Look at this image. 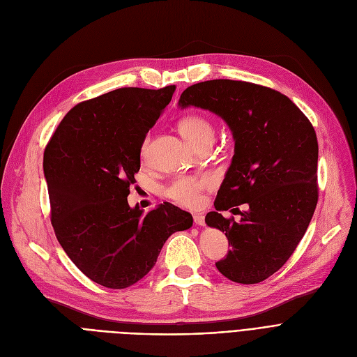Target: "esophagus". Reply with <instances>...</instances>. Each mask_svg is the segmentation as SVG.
Instances as JSON below:
<instances>
[{
  "instance_id": "34e87169",
  "label": "esophagus",
  "mask_w": 357,
  "mask_h": 357,
  "mask_svg": "<svg viewBox=\"0 0 357 357\" xmlns=\"http://www.w3.org/2000/svg\"><path fill=\"white\" fill-rule=\"evenodd\" d=\"M194 221L197 226H205V217L202 214H194Z\"/></svg>"
}]
</instances>
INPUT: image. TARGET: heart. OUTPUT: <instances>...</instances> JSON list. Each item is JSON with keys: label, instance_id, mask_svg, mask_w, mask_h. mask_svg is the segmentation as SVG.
Returning <instances> with one entry per match:
<instances>
[{"label": "heart", "instance_id": "b5f03b06", "mask_svg": "<svg viewBox=\"0 0 357 357\" xmlns=\"http://www.w3.org/2000/svg\"><path fill=\"white\" fill-rule=\"evenodd\" d=\"M181 135L188 140L192 146L204 139L214 137V127L211 121L202 114H188L183 116L178 123ZM149 140L144 139L142 143L140 153L144 158ZM213 185L211 176H192L183 175L178 176L171 185L167 186V197L183 207L195 208L202 201V191Z\"/></svg>", "mask_w": 357, "mask_h": 357}]
</instances>
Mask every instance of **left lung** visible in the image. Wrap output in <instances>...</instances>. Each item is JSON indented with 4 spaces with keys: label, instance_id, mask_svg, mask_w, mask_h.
I'll use <instances>...</instances> for the list:
<instances>
[{
    "label": "left lung",
    "instance_id": "left-lung-1",
    "mask_svg": "<svg viewBox=\"0 0 357 357\" xmlns=\"http://www.w3.org/2000/svg\"><path fill=\"white\" fill-rule=\"evenodd\" d=\"M221 117L234 139V156L205 217L226 233L227 256L217 269L233 282L259 284L285 265L304 237L318 201L315 130L287 96L245 81L214 79L186 88L179 107ZM248 204L240 222L221 211ZM233 211V210H231Z\"/></svg>",
    "mask_w": 357,
    "mask_h": 357
}]
</instances>
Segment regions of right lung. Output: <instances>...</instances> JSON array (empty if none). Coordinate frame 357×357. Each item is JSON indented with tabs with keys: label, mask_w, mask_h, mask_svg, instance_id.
Listing matches in <instances>:
<instances>
[{
	"label": "right lung",
	"mask_w": 357,
	"mask_h": 357,
	"mask_svg": "<svg viewBox=\"0 0 357 357\" xmlns=\"http://www.w3.org/2000/svg\"><path fill=\"white\" fill-rule=\"evenodd\" d=\"M175 88H119L79 102L45 149L54 234L77 268L105 288L135 285L169 236L192 226V215L169 202L146 214L127 202L142 143Z\"/></svg>",
	"instance_id": "obj_1"
}]
</instances>
